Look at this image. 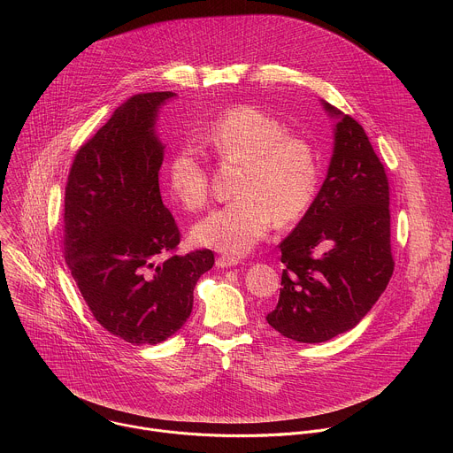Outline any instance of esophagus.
<instances>
[{
    "label": "esophagus",
    "instance_id": "obj_1",
    "mask_svg": "<svg viewBox=\"0 0 453 453\" xmlns=\"http://www.w3.org/2000/svg\"><path fill=\"white\" fill-rule=\"evenodd\" d=\"M238 264H240V260L234 256H220L217 260V267H220V269H229V267H234Z\"/></svg>",
    "mask_w": 453,
    "mask_h": 453
}]
</instances>
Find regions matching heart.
<instances>
[{
	"mask_svg": "<svg viewBox=\"0 0 453 453\" xmlns=\"http://www.w3.org/2000/svg\"><path fill=\"white\" fill-rule=\"evenodd\" d=\"M278 118L240 105L219 116L203 134V143L224 161L242 163L231 203L213 210L193 227V240L227 256H242L280 222L297 219L310 206L319 166L313 149L287 134ZM166 184L179 204L199 210L210 196L203 159L191 145H180L166 163Z\"/></svg>",
	"mask_w": 453,
	"mask_h": 453,
	"instance_id": "heart-1",
	"label": "heart"
}]
</instances>
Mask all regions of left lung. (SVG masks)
<instances>
[{
    "label": "left lung",
    "instance_id": "8db88e82",
    "mask_svg": "<svg viewBox=\"0 0 453 453\" xmlns=\"http://www.w3.org/2000/svg\"><path fill=\"white\" fill-rule=\"evenodd\" d=\"M334 152L313 203L280 243V301L269 325L296 342H326L355 328L389 283V182L362 125L320 100Z\"/></svg>",
    "mask_w": 453,
    "mask_h": 453
}]
</instances>
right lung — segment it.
I'll return each mask as SVG.
<instances>
[{
    "instance_id": "1",
    "label": "right lung",
    "mask_w": 453,
    "mask_h": 453,
    "mask_svg": "<svg viewBox=\"0 0 453 453\" xmlns=\"http://www.w3.org/2000/svg\"><path fill=\"white\" fill-rule=\"evenodd\" d=\"M172 91L143 93L118 107L79 149L64 197V252L91 313L134 346L182 328L210 249L173 254L179 229L161 201L165 157L156 123Z\"/></svg>"
}]
</instances>
